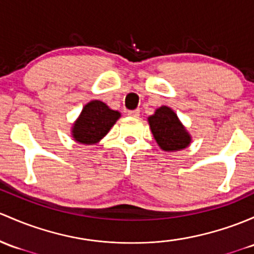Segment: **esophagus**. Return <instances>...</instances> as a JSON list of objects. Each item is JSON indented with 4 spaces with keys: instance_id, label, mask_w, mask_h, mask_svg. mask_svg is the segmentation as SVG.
Returning a JSON list of instances; mask_svg holds the SVG:
<instances>
[{
    "instance_id": "34e87169",
    "label": "esophagus",
    "mask_w": 254,
    "mask_h": 254,
    "mask_svg": "<svg viewBox=\"0 0 254 254\" xmlns=\"http://www.w3.org/2000/svg\"><path fill=\"white\" fill-rule=\"evenodd\" d=\"M127 116L132 117V118H138V116H140V111H138V109H135V111H129L127 112Z\"/></svg>"
}]
</instances>
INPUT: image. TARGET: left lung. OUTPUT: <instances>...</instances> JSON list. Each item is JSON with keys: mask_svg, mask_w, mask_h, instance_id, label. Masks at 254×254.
Here are the masks:
<instances>
[{"mask_svg": "<svg viewBox=\"0 0 254 254\" xmlns=\"http://www.w3.org/2000/svg\"><path fill=\"white\" fill-rule=\"evenodd\" d=\"M148 124L154 140L163 151H180L190 145V134L169 107H159L153 116L148 117Z\"/></svg>", "mask_w": 254, "mask_h": 254, "instance_id": "obj_1", "label": "left lung"}]
</instances>
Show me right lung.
<instances>
[{"label": "right lung", "instance_id": "obj_1", "mask_svg": "<svg viewBox=\"0 0 254 254\" xmlns=\"http://www.w3.org/2000/svg\"><path fill=\"white\" fill-rule=\"evenodd\" d=\"M119 118L118 111L111 109L102 101L93 100L82 108L71 127V135L76 142L95 145L108 134Z\"/></svg>", "mask_w": 254, "mask_h": 254}]
</instances>
